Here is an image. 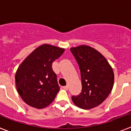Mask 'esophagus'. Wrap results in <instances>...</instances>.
Segmentation results:
<instances>
[{"mask_svg":"<svg viewBox=\"0 0 131 131\" xmlns=\"http://www.w3.org/2000/svg\"><path fill=\"white\" fill-rule=\"evenodd\" d=\"M62 88H63L64 90H68V89H69V88H68L67 85L63 86V87H62Z\"/></svg>","mask_w":131,"mask_h":131,"instance_id":"34e87169","label":"esophagus"}]
</instances>
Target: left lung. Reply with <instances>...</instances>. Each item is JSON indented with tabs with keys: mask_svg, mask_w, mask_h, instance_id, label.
<instances>
[{
	"mask_svg": "<svg viewBox=\"0 0 131 131\" xmlns=\"http://www.w3.org/2000/svg\"><path fill=\"white\" fill-rule=\"evenodd\" d=\"M79 66L82 90L72 96L73 103L82 109H91L104 102L114 85L113 69L105 57L95 49L82 45L71 48Z\"/></svg>",
	"mask_w": 131,
	"mask_h": 131,
	"instance_id": "8db88e82",
	"label": "left lung"
}]
</instances>
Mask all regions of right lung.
Masks as SVG:
<instances>
[{"instance_id": "right-lung-1", "label": "right lung", "mask_w": 131, "mask_h": 131, "mask_svg": "<svg viewBox=\"0 0 131 131\" xmlns=\"http://www.w3.org/2000/svg\"><path fill=\"white\" fill-rule=\"evenodd\" d=\"M64 49L49 44L38 47L23 60L15 74L18 93L29 106L41 109L54 100L60 90L52 64Z\"/></svg>"}]
</instances>
